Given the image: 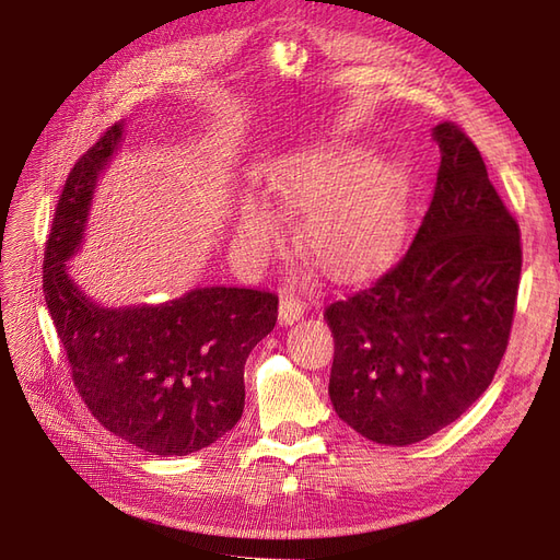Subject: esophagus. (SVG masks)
I'll use <instances>...</instances> for the list:
<instances>
[{"mask_svg":"<svg viewBox=\"0 0 560 560\" xmlns=\"http://www.w3.org/2000/svg\"><path fill=\"white\" fill-rule=\"evenodd\" d=\"M305 314V302L295 295H283L279 302V322L281 326H291L298 318Z\"/></svg>","mask_w":560,"mask_h":560,"instance_id":"34e87169","label":"esophagus"}]
</instances>
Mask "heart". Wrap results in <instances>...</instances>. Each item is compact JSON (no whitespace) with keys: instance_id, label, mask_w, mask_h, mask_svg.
Segmentation results:
<instances>
[{"instance_id":"obj_1","label":"heart","mask_w":560,"mask_h":560,"mask_svg":"<svg viewBox=\"0 0 560 560\" xmlns=\"http://www.w3.org/2000/svg\"><path fill=\"white\" fill-rule=\"evenodd\" d=\"M285 209L307 213L300 244L328 275L345 277L373 265L401 228L406 178L389 159L369 162L363 148L302 156L275 183ZM246 244L265 253L277 244V220L262 203L248 201L242 213Z\"/></svg>"}]
</instances>
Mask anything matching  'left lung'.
Instances as JSON below:
<instances>
[{
  "label": "left lung",
  "mask_w": 560,
  "mask_h": 560,
  "mask_svg": "<svg viewBox=\"0 0 560 560\" xmlns=\"http://www.w3.org/2000/svg\"><path fill=\"white\" fill-rule=\"evenodd\" d=\"M434 195L398 260L326 307L328 394L361 436L410 445L455 422L504 357L521 281V230L474 140L434 129Z\"/></svg>",
  "instance_id": "8db88e82"
}]
</instances>
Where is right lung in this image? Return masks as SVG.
Wrapping results in <instances>:
<instances>
[{
  "label": "right lung",
  "mask_w": 560,
  "mask_h": 560,
  "mask_svg": "<svg viewBox=\"0 0 560 560\" xmlns=\"http://www.w3.org/2000/svg\"><path fill=\"white\" fill-rule=\"evenodd\" d=\"M115 124L77 159L44 250V300L82 401L112 434L152 455H189L242 420L244 365L277 326L279 298L195 289L140 307H101L70 279L101 171L119 148Z\"/></svg>",
  "instance_id": "right-lung-1"
}]
</instances>
